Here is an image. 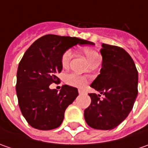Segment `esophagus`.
<instances>
[{"mask_svg": "<svg viewBox=\"0 0 148 148\" xmlns=\"http://www.w3.org/2000/svg\"><path fill=\"white\" fill-rule=\"evenodd\" d=\"M78 92H79V94L80 95H82L84 93V91H83L82 90H78Z\"/></svg>", "mask_w": 148, "mask_h": 148, "instance_id": "34e87169", "label": "esophagus"}]
</instances>
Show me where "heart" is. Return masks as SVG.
Returning a JSON list of instances; mask_svg holds the SVG:
<instances>
[{
    "instance_id": "obj_1",
    "label": "heart",
    "mask_w": 148,
    "mask_h": 148,
    "mask_svg": "<svg viewBox=\"0 0 148 148\" xmlns=\"http://www.w3.org/2000/svg\"><path fill=\"white\" fill-rule=\"evenodd\" d=\"M84 53L86 55V58L88 59L90 63L92 65L97 62H100V58H99V53L92 49H84ZM71 58H72V52L71 50L68 49L62 56V66H67L70 63ZM66 82L73 86L77 87H82L86 83V79L85 77H82V75L78 73H70L66 76Z\"/></svg>"
}]
</instances>
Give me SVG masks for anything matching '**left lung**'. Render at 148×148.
Returning a JSON list of instances; mask_svg holds the SVG:
<instances>
[{
	"instance_id": "left-lung-1",
	"label": "left lung",
	"mask_w": 148,
	"mask_h": 148,
	"mask_svg": "<svg viewBox=\"0 0 148 148\" xmlns=\"http://www.w3.org/2000/svg\"><path fill=\"white\" fill-rule=\"evenodd\" d=\"M102 68L90 86L100 95L89 94L91 103L84 111L86 122L95 129L116 128L132 110L138 95V73L133 58L122 48L102 44Z\"/></svg>"
}]
</instances>
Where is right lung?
<instances>
[{"instance_id":"add662e5","label":"right lung","mask_w":148,"mask_h":148,"mask_svg":"<svg viewBox=\"0 0 148 148\" xmlns=\"http://www.w3.org/2000/svg\"><path fill=\"white\" fill-rule=\"evenodd\" d=\"M77 44L95 45L76 37L47 34L33 43L20 60L16 94L21 113L33 128H58L66 109L77 97L76 87L64 85L60 91L49 88L52 83L60 82L58 74L62 70V54Z\"/></svg>"}]
</instances>
